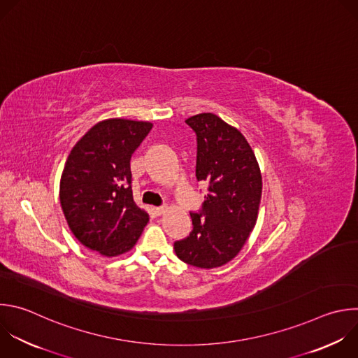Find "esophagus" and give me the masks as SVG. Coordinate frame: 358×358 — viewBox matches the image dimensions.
Segmentation results:
<instances>
[{"label": "esophagus", "instance_id": "esophagus-1", "mask_svg": "<svg viewBox=\"0 0 358 358\" xmlns=\"http://www.w3.org/2000/svg\"><path fill=\"white\" fill-rule=\"evenodd\" d=\"M167 206H159V208H155V212L157 213V215H163V213H166L167 212Z\"/></svg>", "mask_w": 358, "mask_h": 358}]
</instances>
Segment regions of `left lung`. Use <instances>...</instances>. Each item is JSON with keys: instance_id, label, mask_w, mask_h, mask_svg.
<instances>
[{"instance_id": "obj_1", "label": "left lung", "mask_w": 358, "mask_h": 358, "mask_svg": "<svg viewBox=\"0 0 358 358\" xmlns=\"http://www.w3.org/2000/svg\"><path fill=\"white\" fill-rule=\"evenodd\" d=\"M196 134V180L208 182L201 213H189L192 231L174 243L177 257L198 268L233 260L255 229L263 191L256 155L234 127L210 112L185 121Z\"/></svg>"}]
</instances>
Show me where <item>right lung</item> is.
<instances>
[{
    "instance_id": "obj_1",
    "label": "right lung",
    "mask_w": 358,
    "mask_h": 358,
    "mask_svg": "<svg viewBox=\"0 0 358 358\" xmlns=\"http://www.w3.org/2000/svg\"><path fill=\"white\" fill-rule=\"evenodd\" d=\"M152 128L146 121L105 119L74 145L64 164V217L77 241L103 257L132 250L149 222L134 201L131 157Z\"/></svg>"
}]
</instances>
